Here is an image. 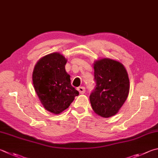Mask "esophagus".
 Listing matches in <instances>:
<instances>
[{
  "mask_svg": "<svg viewBox=\"0 0 158 158\" xmlns=\"http://www.w3.org/2000/svg\"><path fill=\"white\" fill-rule=\"evenodd\" d=\"M77 90L79 92L80 94H84L85 92V88L83 86H80L77 88Z\"/></svg>",
  "mask_w": 158,
  "mask_h": 158,
  "instance_id": "obj_1",
  "label": "esophagus"
}]
</instances>
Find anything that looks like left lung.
<instances>
[{
	"label": "left lung",
	"instance_id": "obj_1",
	"mask_svg": "<svg viewBox=\"0 0 158 158\" xmlns=\"http://www.w3.org/2000/svg\"><path fill=\"white\" fill-rule=\"evenodd\" d=\"M95 86L90 95L94 113L102 117L114 115L127 99L129 88L128 73L121 63L110 59L94 64Z\"/></svg>",
	"mask_w": 158,
	"mask_h": 158
}]
</instances>
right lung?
<instances>
[{
  "instance_id": "add662e5",
  "label": "right lung",
  "mask_w": 158,
  "mask_h": 158,
  "mask_svg": "<svg viewBox=\"0 0 158 158\" xmlns=\"http://www.w3.org/2000/svg\"><path fill=\"white\" fill-rule=\"evenodd\" d=\"M67 60L54 52L37 62L33 71L32 81L36 93L44 107L54 114H59L79 95L70 84V75L65 69Z\"/></svg>"
}]
</instances>
